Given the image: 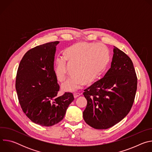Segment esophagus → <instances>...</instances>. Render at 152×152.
<instances>
[{"mask_svg":"<svg viewBox=\"0 0 152 152\" xmlns=\"http://www.w3.org/2000/svg\"><path fill=\"white\" fill-rule=\"evenodd\" d=\"M73 96H74V97H75V98H77V97H78L79 96H80V94L79 93H75L73 94Z\"/></svg>","mask_w":152,"mask_h":152,"instance_id":"1","label":"esophagus"}]
</instances>
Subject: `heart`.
I'll return each mask as SVG.
<instances>
[{
    "label": "heart",
    "instance_id": "heart-1",
    "mask_svg": "<svg viewBox=\"0 0 152 152\" xmlns=\"http://www.w3.org/2000/svg\"><path fill=\"white\" fill-rule=\"evenodd\" d=\"M62 57L56 63L55 72L58 80L62 82L70 75V69L73 76L63 85L70 91L79 88L83 83L89 85L96 82L105 72L110 62V52L105 46L84 41L65 49Z\"/></svg>",
    "mask_w": 152,
    "mask_h": 152
}]
</instances>
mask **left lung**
Segmentation results:
<instances>
[{"label":"left lung","mask_w":152,"mask_h":152,"mask_svg":"<svg viewBox=\"0 0 152 152\" xmlns=\"http://www.w3.org/2000/svg\"><path fill=\"white\" fill-rule=\"evenodd\" d=\"M137 89L132 60L114 46L111 68L104 77L84 90L87 105L85 121L96 129H106L122 120L131 111Z\"/></svg>","instance_id":"1"}]
</instances>
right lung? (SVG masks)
<instances>
[{
	"instance_id": "add662e5",
	"label": "right lung",
	"mask_w": 152,
	"mask_h": 152,
	"mask_svg": "<svg viewBox=\"0 0 152 152\" xmlns=\"http://www.w3.org/2000/svg\"><path fill=\"white\" fill-rule=\"evenodd\" d=\"M59 42H48L28 50L17 72L15 89L21 109L32 122L42 126L61 121L74 100L72 93L57 96L59 85L54 60Z\"/></svg>"
}]
</instances>
